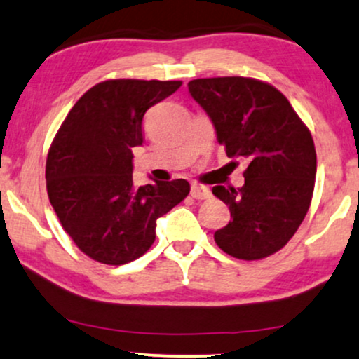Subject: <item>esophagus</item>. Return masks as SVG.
<instances>
[{
    "mask_svg": "<svg viewBox=\"0 0 359 359\" xmlns=\"http://www.w3.org/2000/svg\"><path fill=\"white\" fill-rule=\"evenodd\" d=\"M191 196L194 200L201 201V200H208L211 196V191L206 187H200V184H193L191 187Z\"/></svg>",
    "mask_w": 359,
    "mask_h": 359,
    "instance_id": "34e87169",
    "label": "esophagus"
}]
</instances>
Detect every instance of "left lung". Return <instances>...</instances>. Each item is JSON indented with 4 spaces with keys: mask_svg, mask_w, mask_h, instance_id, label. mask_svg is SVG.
<instances>
[{
    "mask_svg": "<svg viewBox=\"0 0 359 359\" xmlns=\"http://www.w3.org/2000/svg\"><path fill=\"white\" fill-rule=\"evenodd\" d=\"M228 158L246 165L241 188L215 187L231 221L215 233L224 253L261 259L293 238L311 203L316 151L311 133L286 96L253 78H201L188 83Z\"/></svg>",
    "mask_w": 359,
    "mask_h": 359,
    "instance_id": "obj_1",
    "label": "left lung"
}]
</instances>
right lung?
Segmentation results:
<instances>
[{
	"instance_id": "1",
	"label": "right lung",
	"mask_w": 359,
	"mask_h": 359,
	"mask_svg": "<svg viewBox=\"0 0 359 359\" xmlns=\"http://www.w3.org/2000/svg\"><path fill=\"white\" fill-rule=\"evenodd\" d=\"M181 81L108 79L76 101L46 159V188L61 226L79 250L103 264L143 256L156 219L189 193L187 180L133 184V148L143 144V118Z\"/></svg>"
}]
</instances>
